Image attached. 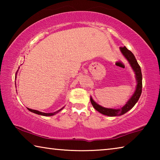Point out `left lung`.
Segmentation results:
<instances>
[{"label":"left lung","mask_w":160,"mask_h":160,"mask_svg":"<svg viewBox=\"0 0 160 160\" xmlns=\"http://www.w3.org/2000/svg\"><path fill=\"white\" fill-rule=\"evenodd\" d=\"M120 50L124 57L127 59V61H128L129 64L131 65L132 69L133 70V71L135 72L137 85L133 94H132V97L129 99L128 101L126 102V104L124 105L122 108H121V109H109V108L103 107L94 102L93 99L92 98V97H90L91 104H92V106L94 109H95L97 112H99V113H101L102 114L106 115L108 116H121L124 114V113H126L127 112H128L129 110H131L132 108L135 106V104H136L137 102L138 101V99L142 93V78L141 69H140L139 64L138 63L137 60L135 59V57L133 55V53H132L131 51L128 50L126 47H120Z\"/></svg>","instance_id":"8db88e82"}]
</instances>
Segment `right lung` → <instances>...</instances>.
<instances>
[{
    "label": "right lung",
    "mask_w": 160,
    "mask_h": 160,
    "mask_svg": "<svg viewBox=\"0 0 160 160\" xmlns=\"http://www.w3.org/2000/svg\"><path fill=\"white\" fill-rule=\"evenodd\" d=\"M63 108H64V107L61 108V109H59L58 111H57V112H53V113H44V112H39V111H37V110H34V109H29V108H28V109L29 111V112H33V113H37V114L42 115V116H53V115H55L56 113H57L58 112H60V111H61L62 109H63Z\"/></svg>",
    "instance_id": "1"
}]
</instances>
